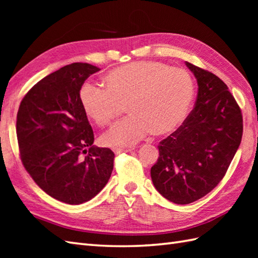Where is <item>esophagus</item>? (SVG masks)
<instances>
[{
    "label": "esophagus",
    "mask_w": 258,
    "mask_h": 258,
    "mask_svg": "<svg viewBox=\"0 0 258 258\" xmlns=\"http://www.w3.org/2000/svg\"><path fill=\"white\" fill-rule=\"evenodd\" d=\"M134 147H128V149H120V147H114L113 152L115 154H119V153H126V152H131L133 151Z\"/></svg>",
    "instance_id": "1"
}]
</instances>
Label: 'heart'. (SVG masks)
Returning a JSON list of instances; mask_svg holds the SVG:
<instances>
[{"label": "heart", "mask_w": 258, "mask_h": 258, "mask_svg": "<svg viewBox=\"0 0 258 258\" xmlns=\"http://www.w3.org/2000/svg\"><path fill=\"white\" fill-rule=\"evenodd\" d=\"M105 89L86 83L79 97L82 108L97 126L108 125L125 104L128 115L104 133L105 146H131L150 132H174L187 117L194 100L193 78L184 69L143 61L109 71L103 78Z\"/></svg>", "instance_id": "b5f03b06"}]
</instances>
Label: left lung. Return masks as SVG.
Segmentation results:
<instances>
[{
    "mask_svg": "<svg viewBox=\"0 0 258 258\" xmlns=\"http://www.w3.org/2000/svg\"><path fill=\"white\" fill-rule=\"evenodd\" d=\"M199 85L193 111L165 140L151 168L152 182L166 200L189 204L210 193L225 175L242 141L243 117L227 85L185 62Z\"/></svg>",
    "mask_w": 258,
    "mask_h": 258,
    "instance_id": "1",
    "label": "left lung"
}]
</instances>
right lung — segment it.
<instances>
[{
    "label": "right lung",
    "mask_w": 258,
    "mask_h": 258,
    "mask_svg": "<svg viewBox=\"0 0 258 258\" xmlns=\"http://www.w3.org/2000/svg\"><path fill=\"white\" fill-rule=\"evenodd\" d=\"M100 69L72 63L45 76L27 92L16 117L21 160L34 182L71 205L92 200L113 171L114 153L97 147L79 93Z\"/></svg>",
    "instance_id": "1"
}]
</instances>
